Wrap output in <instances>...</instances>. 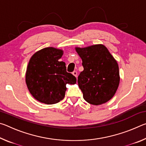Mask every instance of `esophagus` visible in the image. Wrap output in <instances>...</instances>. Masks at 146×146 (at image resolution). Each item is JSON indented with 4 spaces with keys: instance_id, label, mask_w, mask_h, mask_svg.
Instances as JSON below:
<instances>
[{
    "instance_id": "obj_1",
    "label": "esophagus",
    "mask_w": 146,
    "mask_h": 146,
    "mask_svg": "<svg viewBox=\"0 0 146 146\" xmlns=\"http://www.w3.org/2000/svg\"><path fill=\"white\" fill-rule=\"evenodd\" d=\"M72 74H73V75L74 76H76H76H77V72H76V71H74L72 73Z\"/></svg>"
}]
</instances>
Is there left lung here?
Wrapping results in <instances>:
<instances>
[{"mask_svg":"<svg viewBox=\"0 0 146 146\" xmlns=\"http://www.w3.org/2000/svg\"><path fill=\"white\" fill-rule=\"evenodd\" d=\"M82 58L84 70L78 76V84L86 102L102 104L112 98L120 82L117 60L102 44L75 48Z\"/></svg>","mask_w":146,"mask_h":146,"instance_id":"8db88e82","label":"left lung"}]
</instances>
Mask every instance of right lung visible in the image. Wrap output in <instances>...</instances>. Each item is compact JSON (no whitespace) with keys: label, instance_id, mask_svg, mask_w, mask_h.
Instances as JSON below:
<instances>
[{"label":"right lung","instance_id":"obj_1","mask_svg":"<svg viewBox=\"0 0 146 146\" xmlns=\"http://www.w3.org/2000/svg\"><path fill=\"white\" fill-rule=\"evenodd\" d=\"M62 49L49 47L38 51L29 61L26 83L31 95L46 104H54L64 98L66 84H75L76 78L66 71V64L58 61Z\"/></svg>","mask_w":146,"mask_h":146}]
</instances>
